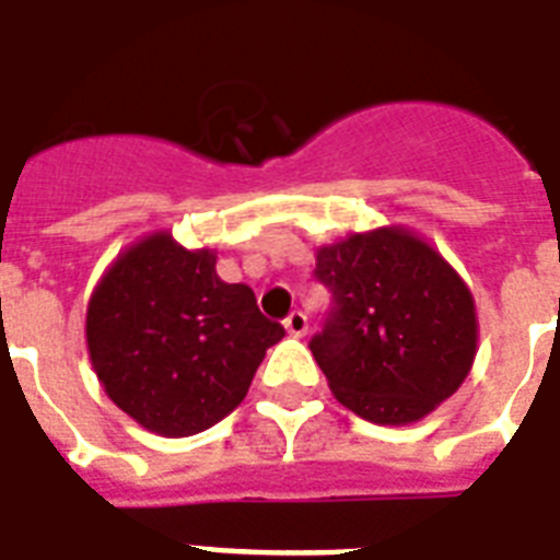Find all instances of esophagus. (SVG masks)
<instances>
[{"mask_svg": "<svg viewBox=\"0 0 560 560\" xmlns=\"http://www.w3.org/2000/svg\"><path fill=\"white\" fill-rule=\"evenodd\" d=\"M283 327H285V334L298 336V339H301V336L310 330V322H306V315L301 313V310H295V313H289V318L283 322Z\"/></svg>", "mask_w": 560, "mask_h": 560, "instance_id": "obj_1", "label": "esophagus"}]
</instances>
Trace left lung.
Listing matches in <instances>:
<instances>
[{"instance_id": "left-lung-1", "label": "left lung", "mask_w": 560, "mask_h": 560, "mask_svg": "<svg viewBox=\"0 0 560 560\" xmlns=\"http://www.w3.org/2000/svg\"><path fill=\"white\" fill-rule=\"evenodd\" d=\"M334 292L310 351L336 401L375 424H410L457 393L478 351L464 277L407 226L351 233L315 250Z\"/></svg>"}]
</instances>
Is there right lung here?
Instances as JSON below:
<instances>
[{
  "label": "right lung",
  "mask_w": 560,
  "mask_h": 560,
  "mask_svg": "<svg viewBox=\"0 0 560 560\" xmlns=\"http://www.w3.org/2000/svg\"><path fill=\"white\" fill-rule=\"evenodd\" d=\"M215 259L159 230L120 250L88 301L96 377L150 434L191 436L221 422L285 336L259 313L250 285L218 277Z\"/></svg>",
  "instance_id": "add662e5"
}]
</instances>
